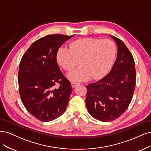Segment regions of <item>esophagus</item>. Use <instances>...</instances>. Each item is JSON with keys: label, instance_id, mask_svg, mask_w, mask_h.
Segmentation results:
<instances>
[{"label": "esophagus", "instance_id": "34e87169", "mask_svg": "<svg viewBox=\"0 0 151 151\" xmlns=\"http://www.w3.org/2000/svg\"><path fill=\"white\" fill-rule=\"evenodd\" d=\"M71 86L73 87V88H75V87H76V86L80 85L79 83H76V82H71Z\"/></svg>", "mask_w": 151, "mask_h": 151}]
</instances>
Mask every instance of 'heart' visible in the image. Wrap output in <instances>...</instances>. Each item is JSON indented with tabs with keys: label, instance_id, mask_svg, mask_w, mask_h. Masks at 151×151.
Instances as JSON below:
<instances>
[{
	"label": "heart",
	"instance_id": "heart-1",
	"mask_svg": "<svg viewBox=\"0 0 151 151\" xmlns=\"http://www.w3.org/2000/svg\"><path fill=\"white\" fill-rule=\"evenodd\" d=\"M115 44L110 40L86 37L76 40L70 44L69 50L58 49L56 60L66 71H71L78 65L80 67L68 74L69 79L81 81L97 78L104 75L115 55Z\"/></svg>",
	"mask_w": 151,
	"mask_h": 151
}]
</instances>
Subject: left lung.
I'll return each instance as SVG.
<instances>
[{"mask_svg": "<svg viewBox=\"0 0 151 151\" xmlns=\"http://www.w3.org/2000/svg\"><path fill=\"white\" fill-rule=\"evenodd\" d=\"M117 58L103 78L86 86V105L90 114L101 122L118 119L127 109L135 86L136 72L132 55L124 42L114 36Z\"/></svg>", "mask_w": 151, "mask_h": 151, "instance_id": "obj_1", "label": "left lung"}]
</instances>
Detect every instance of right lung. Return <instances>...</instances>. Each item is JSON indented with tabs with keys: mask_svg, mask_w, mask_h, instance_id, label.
<instances>
[{
	"mask_svg": "<svg viewBox=\"0 0 151 151\" xmlns=\"http://www.w3.org/2000/svg\"><path fill=\"white\" fill-rule=\"evenodd\" d=\"M74 35H47L34 42L22 57L18 73L19 94L24 106L42 122L60 116L72 91L71 83L61 73L56 54ZM60 86L56 89L57 83Z\"/></svg>",
	"mask_w": 151,
	"mask_h": 151,
	"instance_id": "add662e5",
	"label": "right lung"
}]
</instances>
